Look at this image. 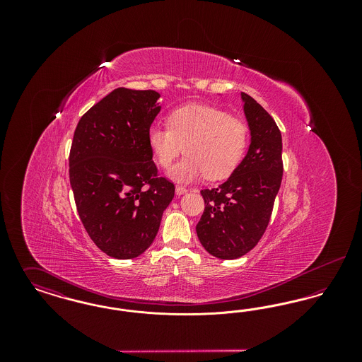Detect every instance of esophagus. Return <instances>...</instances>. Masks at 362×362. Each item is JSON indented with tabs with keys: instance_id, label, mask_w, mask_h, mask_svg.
<instances>
[{
	"instance_id": "34e87169",
	"label": "esophagus",
	"mask_w": 362,
	"mask_h": 362,
	"mask_svg": "<svg viewBox=\"0 0 362 362\" xmlns=\"http://www.w3.org/2000/svg\"><path fill=\"white\" fill-rule=\"evenodd\" d=\"M176 195H183V194H186L189 189H186V187H183V186H176Z\"/></svg>"
}]
</instances>
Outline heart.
I'll list each match as a JSON object with an SVG mask.
<instances>
[{
	"label": "heart",
	"instance_id": "heart-1",
	"mask_svg": "<svg viewBox=\"0 0 362 362\" xmlns=\"http://www.w3.org/2000/svg\"><path fill=\"white\" fill-rule=\"evenodd\" d=\"M168 124L148 129L156 161L170 170L175 160L187 156L170 173L173 180L189 183L206 175L217 180L233 173L245 152L248 129L225 110L209 104H186L170 114Z\"/></svg>",
	"mask_w": 362,
	"mask_h": 362
}]
</instances>
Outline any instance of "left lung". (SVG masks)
I'll return each mask as SVG.
<instances>
[{"mask_svg": "<svg viewBox=\"0 0 362 362\" xmlns=\"http://www.w3.org/2000/svg\"><path fill=\"white\" fill-rule=\"evenodd\" d=\"M251 144L236 170L216 189L201 191L205 211L197 235L216 258L238 259L263 236L282 180V137L272 115L241 92Z\"/></svg>", "mask_w": 362, "mask_h": 362, "instance_id": "1", "label": "left lung"}]
</instances>
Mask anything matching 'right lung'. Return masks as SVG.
<instances>
[{"label":"right lung","instance_id":"obj_1","mask_svg":"<svg viewBox=\"0 0 362 362\" xmlns=\"http://www.w3.org/2000/svg\"><path fill=\"white\" fill-rule=\"evenodd\" d=\"M156 90L117 88L78 122L70 186L89 238L115 259L137 258L155 240L173 182L157 175L148 129L161 107Z\"/></svg>","mask_w":362,"mask_h":362}]
</instances>
